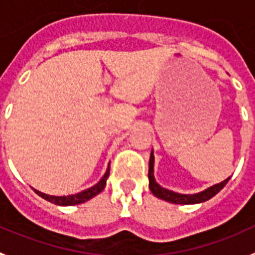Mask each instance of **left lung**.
<instances>
[{"instance_id":"obj_1","label":"left lung","mask_w":255,"mask_h":255,"mask_svg":"<svg viewBox=\"0 0 255 255\" xmlns=\"http://www.w3.org/2000/svg\"><path fill=\"white\" fill-rule=\"evenodd\" d=\"M153 160H155V156H153V151H151L150 164H148V181H150L148 188H150L151 193L155 197H157V198L170 202V203H176V205H195V203H202V202L208 201L214 195L218 194L219 191L226 186L227 182L231 178L228 177L227 180L222 181L219 184L212 185L210 188L199 191V193H195V194H180V193H176V191L168 190V189L163 188V186L157 184L155 177H153Z\"/></svg>"}]
</instances>
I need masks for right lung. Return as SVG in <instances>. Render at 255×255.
<instances>
[{"instance_id": "right-lung-1", "label": "right lung", "mask_w": 255, "mask_h": 255, "mask_svg": "<svg viewBox=\"0 0 255 255\" xmlns=\"http://www.w3.org/2000/svg\"><path fill=\"white\" fill-rule=\"evenodd\" d=\"M109 170H111V167H109L105 170L104 176L102 177V180L99 181L98 184L91 186V188L86 189V190L81 191V193H77V194H71V195H62V197H57V195H49L45 194V193H41V191L33 189V191L36 193L37 195H40L41 198H44L45 201L50 202V203H54L57 206H74L79 205V203H83V202L90 201L91 198H94L95 195H98L99 193H102L104 190L105 185H107V178L109 177Z\"/></svg>"}]
</instances>
